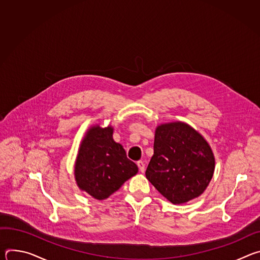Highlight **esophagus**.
<instances>
[{"label":"esophagus","mask_w":260,"mask_h":260,"mask_svg":"<svg viewBox=\"0 0 260 260\" xmlns=\"http://www.w3.org/2000/svg\"><path fill=\"white\" fill-rule=\"evenodd\" d=\"M137 165H138V168H139L140 172H141V173H144V172H145V164H144L142 160H140V161L137 162Z\"/></svg>","instance_id":"1"}]
</instances>
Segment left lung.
I'll return each mask as SVG.
<instances>
[{"label": "left lung", "mask_w": 260, "mask_h": 260, "mask_svg": "<svg viewBox=\"0 0 260 260\" xmlns=\"http://www.w3.org/2000/svg\"><path fill=\"white\" fill-rule=\"evenodd\" d=\"M153 148L146 178L168 201L184 204L206 190L215 158L199 132L181 121L160 124L155 129Z\"/></svg>", "instance_id": "8db88e82"}]
</instances>
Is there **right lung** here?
I'll list each match as a JSON object with an SVG mask.
<instances>
[{"label":"right lung","mask_w":260,"mask_h":260,"mask_svg":"<svg viewBox=\"0 0 260 260\" xmlns=\"http://www.w3.org/2000/svg\"><path fill=\"white\" fill-rule=\"evenodd\" d=\"M137 173V165L113 140L112 126L94 125L86 132L75 162V180L81 190L102 201Z\"/></svg>","instance_id":"1"}]
</instances>
